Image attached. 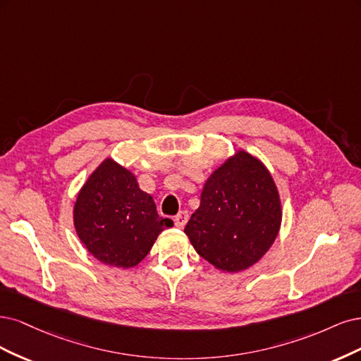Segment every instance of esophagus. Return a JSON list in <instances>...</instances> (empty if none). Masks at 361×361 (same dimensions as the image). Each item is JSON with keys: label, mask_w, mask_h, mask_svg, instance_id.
I'll return each instance as SVG.
<instances>
[{"label": "esophagus", "mask_w": 361, "mask_h": 361, "mask_svg": "<svg viewBox=\"0 0 361 361\" xmlns=\"http://www.w3.org/2000/svg\"><path fill=\"white\" fill-rule=\"evenodd\" d=\"M189 220V213L188 212H180L176 217H173V225H176V228H184V225L188 224Z\"/></svg>", "instance_id": "1"}]
</instances>
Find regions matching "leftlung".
I'll list each match as a JSON object with an SVG mask.
<instances>
[{"instance_id":"left-lung-1","label":"left lung","mask_w":361,"mask_h":361,"mask_svg":"<svg viewBox=\"0 0 361 361\" xmlns=\"http://www.w3.org/2000/svg\"><path fill=\"white\" fill-rule=\"evenodd\" d=\"M281 225L282 202L271 172L240 148L207 178L184 234L214 269L238 273L262 259Z\"/></svg>"}]
</instances>
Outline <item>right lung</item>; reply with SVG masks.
Returning <instances> with one entry per match:
<instances>
[{"mask_svg": "<svg viewBox=\"0 0 361 361\" xmlns=\"http://www.w3.org/2000/svg\"><path fill=\"white\" fill-rule=\"evenodd\" d=\"M75 231L102 264L132 269L173 224L157 214L153 196L139 189L136 176L112 157L92 171L73 205Z\"/></svg>", "mask_w": 361, "mask_h": 361, "instance_id": "add662e5", "label": "right lung"}]
</instances>
